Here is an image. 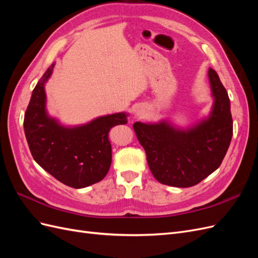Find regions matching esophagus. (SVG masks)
<instances>
[{
	"label": "esophagus",
	"mask_w": 258,
	"mask_h": 258,
	"mask_svg": "<svg viewBox=\"0 0 258 258\" xmlns=\"http://www.w3.org/2000/svg\"><path fill=\"white\" fill-rule=\"evenodd\" d=\"M136 115L139 116V117H143L145 115V112H144L143 108L140 107V108H138V110L136 111Z\"/></svg>",
	"instance_id": "obj_1"
}]
</instances>
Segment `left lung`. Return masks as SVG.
Instances as JSON below:
<instances>
[{
  "instance_id": "left-lung-1",
  "label": "left lung",
  "mask_w": 258,
  "mask_h": 258,
  "mask_svg": "<svg viewBox=\"0 0 258 258\" xmlns=\"http://www.w3.org/2000/svg\"><path fill=\"white\" fill-rule=\"evenodd\" d=\"M209 81L214 102L207 118L188 129H177L167 121L135 122L139 142L155 178L174 187L197 185L221 166L232 137L228 93L213 69Z\"/></svg>"
}]
</instances>
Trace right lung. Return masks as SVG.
<instances>
[{"mask_svg":"<svg viewBox=\"0 0 258 258\" xmlns=\"http://www.w3.org/2000/svg\"><path fill=\"white\" fill-rule=\"evenodd\" d=\"M54 64L45 72L33 89L23 128L34 160L61 183L84 188L103 179L112 163L108 132L127 123L128 115L101 116L77 127H64L46 112L45 83Z\"/></svg>","mask_w":258,"mask_h":258,"instance_id":"add662e5","label":"right lung"}]
</instances>
